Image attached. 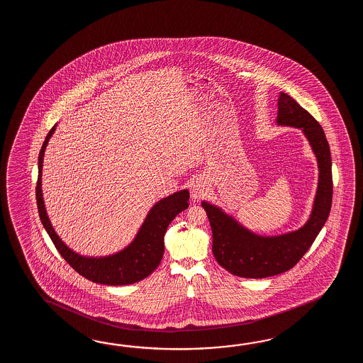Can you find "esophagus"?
I'll list each match as a JSON object with an SVG mask.
<instances>
[{
	"mask_svg": "<svg viewBox=\"0 0 363 363\" xmlns=\"http://www.w3.org/2000/svg\"><path fill=\"white\" fill-rule=\"evenodd\" d=\"M208 192V185L206 180L202 178H197L193 180L192 186H191V197L193 201H200L202 197H205Z\"/></svg>",
	"mask_w": 363,
	"mask_h": 363,
	"instance_id": "obj_1",
	"label": "esophagus"
}]
</instances>
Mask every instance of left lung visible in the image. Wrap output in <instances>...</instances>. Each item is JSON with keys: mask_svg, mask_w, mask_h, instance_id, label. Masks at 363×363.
<instances>
[{"mask_svg": "<svg viewBox=\"0 0 363 363\" xmlns=\"http://www.w3.org/2000/svg\"><path fill=\"white\" fill-rule=\"evenodd\" d=\"M278 125L300 128L318 163V186L308 222L298 230L274 236L250 231L223 208L202 201L213 231V255L223 269L240 278L263 279L292 269L314 242L330 216L332 161L323 128L286 93H279Z\"/></svg>", "mask_w": 363, "mask_h": 363, "instance_id": "8db88e82", "label": "left lung"}]
</instances>
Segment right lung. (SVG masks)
I'll return each mask as SVG.
<instances>
[{"instance_id":"1","label":"right lung","mask_w":363,"mask_h":363,"mask_svg":"<svg viewBox=\"0 0 363 363\" xmlns=\"http://www.w3.org/2000/svg\"><path fill=\"white\" fill-rule=\"evenodd\" d=\"M57 124L49 131L39 155V178L36 185V199L40 219L53 241L60 255L82 277L93 283L105 286H127L149 277L158 267L164 252V233L174 218L189 206V191L182 189L155 202L149 210L139 231L131 242L113 255L92 257L79 255L66 245L57 235L48 216L43 194V163L48 143L53 136Z\"/></svg>"}]
</instances>
